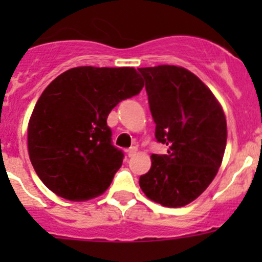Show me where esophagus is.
Listing matches in <instances>:
<instances>
[{
  "instance_id": "34e87169",
  "label": "esophagus",
  "mask_w": 262,
  "mask_h": 262,
  "mask_svg": "<svg viewBox=\"0 0 262 262\" xmlns=\"http://www.w3.org/2000/svg\"><path fill=\"white\" fill-rule=\"evenodd\" d=\"M137 150H138L137 149V147H130L128 150H126V153H128L129 157H133V156L137 153Z\"/></svg>"
}]
</instances>
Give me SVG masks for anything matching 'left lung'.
I'll return each mask as SVG.
<instances>
[{
    "instance_id": "1",
    "label": "left lung",
    "mask_w": 262,
    "mask_h": 262,
    "mask_svg": "<svg viewBox=\"0 0 262 262\" xmlns=\"http://www.w3.org/2000/svg\"><path fill=\"white\" fill-rule=\"evenodd\" d=\"M146 81L157 142L166 155H152V166L139 178L153 202L180 208L196 199L215 178L227 143L223 109L194 73L176 66L138 68Z\"/></svg>"
}]
</instances>
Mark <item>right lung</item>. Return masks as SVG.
Returning a JSON list of instances; mask_svg holds the SVG:
<instances>
[{
	"instance_id": "add662e5",
	"label": "right lung",
	"mask_w": 262,
	"mask_h": 262,
	"mask_svg": "<svg viewBox=\"0 0 262 262\" xmlns=\"http://www.w3.org/2000/svg\"><path fill=\"white\" fill-rule=\"evenodd\" d=\"M143 86L133 67H76L50 82L28 126L31 165L49 190L82 202L110 186L124 153L113 146L107 115Z\"/></svg>"
}]
</instances>
